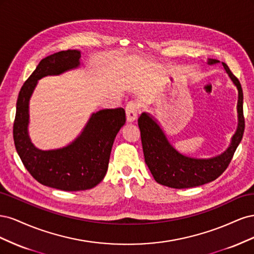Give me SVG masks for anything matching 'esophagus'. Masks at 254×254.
I'll list each match as a JSON object with an SVG mask.
<instances>
[{
	"label": "esophagus",
	"mask_w": 254,
	"mask_h": 254,
	"mask_svg": "<svg viewBox=\"0 0 254 254\" xmlns=\"http://www.w3.org/2000/svg\"><path fill=\"white\" fill-rule=\"evenodd\" d=\"M139 104L135 102H129L126 106V118L128 123H132L137 118Z\"/></svg>",
	"instance_id": "obj_1"
}]
</instances>
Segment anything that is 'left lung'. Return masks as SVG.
<instances>
[{"label": "left lung", "mask_w": 254, "mask_h": 254, "mask_svg": "<svg viewBox=\"0 0 254 254\" xmlns=\"http://www.w3.org/2000/svg\"><path fill=\"white\" fill-rule=\"evenodd\" d=\"M219 61L209 59L207 64H215ZM225 71L231 78L238 91L237 101V128L229 147L216 157L209 159H196L182 155L177 151L158 124V122L148 113H142L137 120L141 131V140L145 163L147 164L155 180L162 186L173 189H189L202 186L217 179L231 162L234 152L240 145L244 130L245 119L243 112V89L241 82L224 64Z\"/></svg>", "instance_id": "8db88e82"}]
</instances>
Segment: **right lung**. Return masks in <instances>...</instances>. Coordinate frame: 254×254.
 I'll use <instances>...</instances> for the list:
<instances>
[{
	"label": "right lung",
	"instance_id": "obj_1",
	"mask_svg": "<svg viewBox=\"0 0 254 254\" xmlns=\"http://www.w3.org/2000/svg\"><path fill=\"white\" fill-rule=\"evenodd\" d=\"M80 56L79 51L67 50L42 59L20 90L13 123L14 146L28 173L43 186L66 191L89 190L104 179L114 139L126 122L123 108L104 109L92 114L80 135L65 147L41 150L30 142L29 99L38 80L78 67Z\"/></svg>",
	"mask_w": 254,
	"mask_h": 254
}]
</instances>
